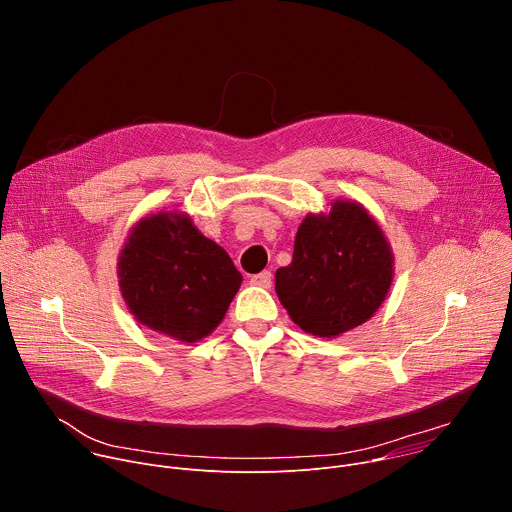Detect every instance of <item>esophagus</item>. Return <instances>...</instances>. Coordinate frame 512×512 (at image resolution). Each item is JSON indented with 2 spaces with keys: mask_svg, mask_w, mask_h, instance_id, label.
I'll return each mask as SVG.
<instances>
[{
  "mask_svg": "<svg viewBox=\"0 0 512 512\" xmlns=\"http://www.w3.org/2000/svg\"><path fill=\"white\" fill-rule=\"evenodd\" d=\"M271 271H261V273H257V275H253L251 277V283L253 285H257V287H263V289H269L271 287Z\"/></svg>",
  "mask_w": 512,
  "mask_h": 512,
  "instance_id": "1",
  "label": "esophagus"
}]
</instances>
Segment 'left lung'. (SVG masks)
I'll list each match as a JSON object with an SVG mask.
<instances>
[{
  "instance_id": "8db88e82",
  "label": "left lung",
  "mask_w": 512,
  "mask_h": 512,
  "mask_svg": "<svg viewBox=\"0 0 512 512\" xmlns=\"http://www.w3.org/2000/svg\"><path fill=\"white\" fill-rule=\"evenodd\" d=\"M393 273V249L375 216L356 200H334L328 212L306 214L291 263L275 271V291L304 332L336 338L373 318Z\"/></svg>"
}]
</instances>
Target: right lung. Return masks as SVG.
I'll use <instances>...</instances> for the list:
<instances>
[{
	"label": "right lung",
	"mask_w": 512,
	"mask_h": 512,
	"mask_svg": "<svg viewBox=\"0 0 512 512\" xmlns=\"http://www.w3.org/2000/svg\"><path fill=\"white\" fill-rule=\"evenodd\" d=\"M117 277L139 324L188 344L223 322L243 281L227 251L180 210L139 218L119 251Z\"/></svg>",
	"instance_id": "1"
}]
</instances>
